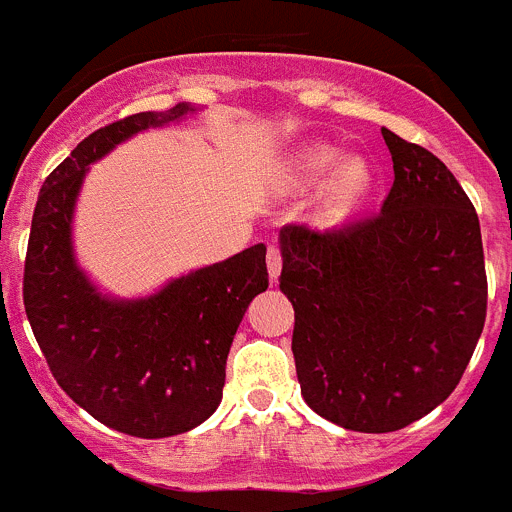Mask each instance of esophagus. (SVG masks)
<instances>
[{"instance_id":"esophagus-1","label":"esophagus","mask_w":512,"mask_h":512,"mask_svg":"<svg viewBox=\"0 0 512 512\" xmlns=\"http://www.w3.org/2000/svg\"><path fill=\"white\" fill-rule=\"evenodd\" d=\"M266 269H269L271 282H277L279 271H282V253L277 246H269V251H266Z\"/></svg>"}]
</instances>
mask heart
Wrapping results in <instances>:
<instances>
[{"instance_id": "heart-1", "label": "heart", "mask_w": 512, "mask_h": 512, "mask_svg": "<svg viewBox=\"0 0 512 512\" xmlns=\"http://www.w3.org/2000/svg\"><path fill=\"white\" fill-rule=\"evenodd\" d=\"M315 220L320 228H343L372 200L377 187V171L364 156H351L343 161V151L325 140H312L297 148L284 161L282 184L289 192H310L323 184Z\"/></svg>"}]
</instances>
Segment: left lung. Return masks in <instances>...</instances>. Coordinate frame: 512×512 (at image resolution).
Listing matches in <instances>:
<instances>
[{
  "instance_id": "1",
  "label": "left lung",
  "mask_w": 512,
  "mask_h": 512,
  "mask_svg": "<svg viewBox=\"0 0 512 512\" xmlns=\"http://www.w3.org/2000/svg\"><path fill=\"white\" fill-rule=\"evenodd\" d=\"M392 184L374 220L279 230L305 402L359 433H390L456 390L487 312L479 217L431 151L382 128Z\"/></svg>"
}]
</instances>
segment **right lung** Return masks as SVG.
<instances>
[{"label":"right lung","instance_id":"add662e5","mask_svg":"<svg viewBox=\"0 0 512 512\" xmlns=\"http://www.w3.org/2000/svg\"><path fill=\"white\" fill-rule=\"evenodd\" d=\"M194 112L189 102L138 112L81 140L45 179L27 243L22 297L53 377L92 418L138 438L179 436L215 413L235 330L269 287L264 243L146 297L107 295L76 261L74 212L89 166Z\"/></svg>","mask_w":512,"mask_h":512}]
</instances>
